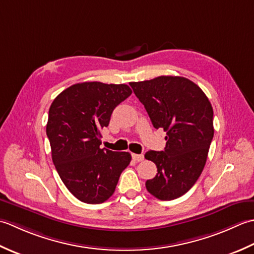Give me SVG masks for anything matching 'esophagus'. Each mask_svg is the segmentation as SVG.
<instances>
[{"label": "esophagus", "mask_w": 254, "mask_h": 254, "mask_svg": "<svg viewBox=\"0 0 254 254\" xmlns=\"http://www.w3.org/2000/svg\"><path fill=\"white\" fill-rule=\"evenodd\" d=\"M131 157L133 159V161H136V162L142 161L143 158H144L143 154H137V153H131Z\"/></svg>", "instance_id": "34e87169"}]
</instances>
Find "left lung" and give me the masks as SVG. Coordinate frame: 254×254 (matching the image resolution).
<instances>
[{
    "label": "left lung",
    "mask_w": 254,
    "mask_h": 254,
    "mask_svg": "<svg viewBox=\"0 0 254 254\" xmlns=\"http://www.w3.org/2000/svg\"><path fill=\"white\" fill-rule=\"evenodd\" d=\"M129 84L153 127L167 131L164 151L144 154L158 169L146 188L158 199L178 198L203 172L214 137L213 107L200 87L183 76L162 75Z\"/></svg>",
    "instance_id": "obj_1"
}]
</instances>
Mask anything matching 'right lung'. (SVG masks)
<instances>
[{
    "label": "right lung",
    "instance_id": "right-lung-1",
    "mask_svg": "<svg viewBox=\"0 0 254 254\" xmlns=\"http://www.w3.org/2000/svg\"><path fill=\"white\" fill-rule=\"evenodd\" d=\"M130 94L126 84L83 82L62 91L49 108L46 132L54 164L66 189L83 203L110 198L131 161L129 152L100 147L101 129Z\"/></svg>",
    "mask_w": 254,
    "mask_h": 254
}]
</instances>
